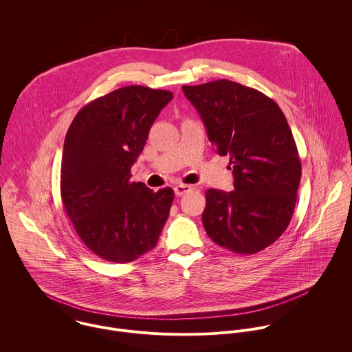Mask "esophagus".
Returning a JSON list of instances; mask_svg holds the SVG:
<instances>
[{
	"label": "esophagus",
	"mask_w": 352,
	"mask_h": 352,
	"mask_svg": "<svg viewBox=\"0 0 352 352\" xmlns=\"http://www.w3.org/2000/svg\"><path fill=\"white\" fill-rule=\"evenodd\" d=\"M173 190H175V194H176L177 197H182V195L187 194L188 191H191L192 187L188 186V184H177V186H175Z\"/></svg>",
	"instance_id": "1"
}]
</instances>
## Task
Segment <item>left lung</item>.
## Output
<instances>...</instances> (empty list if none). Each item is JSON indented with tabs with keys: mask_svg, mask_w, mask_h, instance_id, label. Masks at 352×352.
<instances>
[{
	"mask_svg": "<svg viewBox=\"0 0 352 352\" xmlns=\"http://www.w3.org/2000/svg\"><path fill=\"white\" fill-rule=\"evenodd\" d=\"M219 155H229L234 191H206L208 237L241 254L263 251L289 226L301 180V160L279 105L241 84L218 80L183 87Z\"/></svg>",
	"mask_w": 352,
	"mask_h": 352,
	"instance_id": "1",
	"label": "left lung"
}]
</instances>
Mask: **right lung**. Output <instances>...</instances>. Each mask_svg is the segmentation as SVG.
<instances>
[{
    "label": "right lung",
    "mask_w": 352,
    "mask_h": 352,
    "mask_svg": "<svg viewBox=\"0 0 352 352\" xmlns=\"http://www.w3.org/2000/svg\"><path fill=\"white\" fill-rule=\"evenodd\" d=\"M173 99L169 91L119 88L73 119L63 144L60 197L82 243L101 258L129 263L151 251L175 198L130 182L151 127Z\"/></svg>",
    "instance_id": "right-lung-1"
}]
</instances>
